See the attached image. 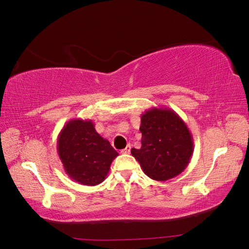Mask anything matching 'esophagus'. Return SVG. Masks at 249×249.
<instances>
[{
    "instance_id": "34e87169",
    "label": "esophagus",
    "mask_w": 249,
    "mask_h": 249,
    "mask_svg": "<svg viewBox=\"0 0 249 249\" xmlns=\"http://www.w3.org/2000/svg\"><path fill=\"white\" fill-rule=\"evenodd\" d=\"M130 149H131L130 145H127V146L125 147V149L121 150V153H122V154H129V153H130Z\"/></svg>"
}]
</instances>
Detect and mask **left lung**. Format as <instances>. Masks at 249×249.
<instances>
[{
    "instance_id": "8db88e82",
    "label": "left lung",
    "mask_w": 249,
    "mask_h": 249,
    "mask_svg": "<svg viewBox=\"0 0 249 249\" xmlns=\"http://www.w3.org/2000/svg\"><path fill=\"white\" fill-rule=\"evenodd\" d=\"M141 147L131 149L147 177L167 181L188 166L194 153L193 136L179 115L170 108H151L141 115Z\"/></svg>"
}]
</instances>
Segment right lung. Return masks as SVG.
I'll return each instance as SVG.
<instances>
[{"instance_id":"right-lung-1","label":"right lung","mask_w":249,"mask_h":249,"mask_svg":"<svg viewBox=\"0 0 249 249\" xmlns=\"http://www.w3.org/2000/svg\"><path fill=\"white\" fill-rule=\"evenodd\" d=\"M57 154L71 179L87 186L105 181L111 162L119 155L100 136L91 120L68 121L57 137Z\"/></svg>"}]
</instances>
